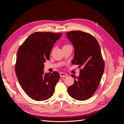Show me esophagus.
<instances>
[{
  "label": "esophagus",
  "mask_w": 124,
  "mask_h": 124,
  "mask_svg": "<svg viewBox=\"0 0 124 124\" xmlns=\"http://www.w3.org/2000/svg\"><path fill=\"white\" fill-rule=\"evenodd\" d=\"M67 76V74L66 73H63V72H61V73H60V77H66Z\"/></svg>",
  "instance_id": "34e87169"
}]
</instances>
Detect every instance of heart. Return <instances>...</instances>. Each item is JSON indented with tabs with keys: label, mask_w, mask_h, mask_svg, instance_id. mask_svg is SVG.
I'll list each match as a JSON object with an SVG mask.
<instances>
[{
	"label": "heart",
	"mask_w": 124,
	"mask_h": 124,
	"mask_svg": "<svg viewBox=\"0 0 124 124\" xmlns=\"http://www.w3.org/2000/svg\"><path fill=\"white\" fill-rule=\"evenodd\" d=\"M70 46V45H69V44H65V45H64V46H63V47L66 46Z\"/></svg>",
	"instance_id": "b5f03b06"
}]
</instances>
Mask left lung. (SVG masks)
<instances>
[{
	"label": "left lung",
	"mask_w": 124,
	"mask_h": 124,
	"mask_svg": "<svg viewBox=\"0 0 124 124\" xmlns=\"http://www.w3.org/2000/svg\"><path fill=\"white\" fill-rule=\"evenodd\" d=\"M66 35L74 47L72 63L78 65L80 73L78 77L71 74L74 82L68 88V93L74 99L86 100L94 94L104 72V62L100 47L96 39L89 33L78 31L68 32Z\"/></svg>",
	"instance_id": "obj_1"
}]
</instances>
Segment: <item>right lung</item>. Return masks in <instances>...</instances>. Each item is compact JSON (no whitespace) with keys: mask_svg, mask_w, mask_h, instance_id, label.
<instances>
[{"mask_svg":"<svg viewBox=\"0 0 124 124\" xmlns=\"http://www.w3.org/2000/svg\"><path fill=\"white\" fill-rule=\"evenodd\" d=\"M62 33L36 32L32 33L19 47L15 70L18 82L30 98L43 101L53 96L59 79L57 71L44 73L43 63L50 59L54 44Z\"/></svg>","mask_w":124,"mask_h":124,"instance_id":"add662e5","label":"right lung"}]
</instances>
